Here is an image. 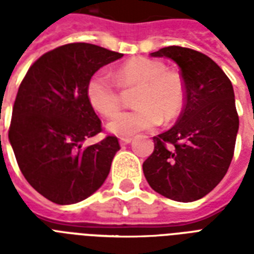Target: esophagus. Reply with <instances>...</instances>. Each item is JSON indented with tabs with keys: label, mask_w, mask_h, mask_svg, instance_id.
Masks as SVG:
<instances>
[{
	"label": "esophagus",
	"mask_w": 254,
	"mask_h": 254,
	"mask_svg": "<svg viewBox=\"0 0 254 254\" xmlns=\"http://www.w3.org/2000/svg\"><path fill=\"white\" fill-rule=\"evenodd\" d=\"M133 141L131 137H123V138H120V143L121 145H127V143H130Z\"/></svg>",
	"instance_id": "1"
}]
</instances>
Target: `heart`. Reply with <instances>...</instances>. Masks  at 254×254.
Returning <instances> with one entry per match:
<instances>
[{"label": "heart", "mask_w": 254, "mask_h": 254, "mask_svg": "<svg viewBox=\"0 0 254 254\" xmlns=\"http://www.w3.org/2000/svg\"><path fill=\"white\" fill-rule=\"evenodd\" d=\"M117 84L124 89L137 88L133 111L112 116L107 129L119 137H130L142 130L169 123L181 115L186 101V88L178 73L166 71L162 62L149 58H133L115 72ZM88 103L97 113L111 116L121 105V95L105 71L89 77L85 88Z\"/></svg>", "instance_id": "1"}]
</instances>
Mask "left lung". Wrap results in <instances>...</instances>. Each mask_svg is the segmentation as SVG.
Returning a JSON list of instances; mask_svg holds the SVG:
<instances>
[{
  "instance_id": "obj_1",
  "label": "left lung",
  "mask_w": 254,
  "mask_h": 254,
  "mask_svg": "<svg viewBox=\"0 0 254 254\" xmlns=\"http://www.w3.org/2000/svg\"><path fill=\"white\" fill-rule=\"evenodd\" d=\"M150 57L179 65L186 101L177 124L153 138L154 151L143 162V174L155 192L195 201L220 183L232 161L239 131L232 83L211 58L195 50L170 46Z\"/></svg>"
}]
</instances>
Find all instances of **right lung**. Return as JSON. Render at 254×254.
Returning a JSON list of instances; mask_svg holds the SVG:
<instances>
[{
    "mask_svg": "<svg viewBox=\"0 0 254 254\" xmlns=\"http://www.w3.org/2000/svg\"><path fill=\"white\" fill-rule=\"evenodd\" d=\"M91 43H69L42 55L18 89L9 141L23 177L57 204H75L103 186L119 139L84 146L101 131L85 88L101 67L123 58Z\"/></svg>",
    "mask_w": 254,
    "mask_h": 254,
    "instance_id": "obj_1",
    "label": "right lung"
}]
</instances>
